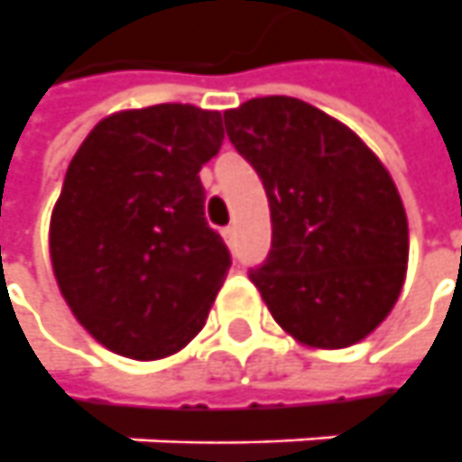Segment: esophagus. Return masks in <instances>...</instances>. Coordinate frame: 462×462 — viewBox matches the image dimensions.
Returning a JSON list of instances; mask_svg holds the SVG:
<instances>
[{"instance_id":"1","label":"esophagus","mask_w":462,"mask_h":462,"mask_svg":"<svg viewBox=\"0 0 462 462\" xmlns=\"http://www.w3.org/2000/svg\"><path fill=\"white\" fill-rule=\"evenodd\" d=\"M221 236L226 238V244H234V238H236V228H234V226H226L224 231H221Z\"/></svg>"}]
</instances>
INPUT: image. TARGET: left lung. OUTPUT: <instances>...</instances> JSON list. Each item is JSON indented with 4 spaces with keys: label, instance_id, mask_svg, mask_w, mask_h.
<instances>
[{
    "label": "left lung",
    "instance_id": "8db88e82",
    "mask_svg": "<svg viewBox=\"0 0 462 462\" xmlns=\"http://www.w3.org/2000/svg\"><path fill=\"white\" fill-rule=\"evenodd\" d=\"M267 190L272 249L249 280L297 340L346 348L394 308L410 256L407 216L379 157L348 126L292 96L224 114Z\"/></svg>",
    "mask_w": 462,
    "mask_h": 462
}]
</instances>
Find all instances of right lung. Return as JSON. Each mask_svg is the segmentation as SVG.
Listing matches in <instances>:
<instances>
[{"instance_id":"1","label":"right lung","mask_w":462,"mask_h":462,"mask_svg":"<svg viewBox=\"0 0 462 462\" xmlns=\"http://www.w3.org/2000/svg\"><path fill=\"white\" fill-rule=\"evenodd\" d=\"M221 144L218 111L157 104L98 122L70 160L51 218L52 269L108 351L154 361L203 330L231 267L198 178Z\"/></svg>"}]
</instances>
